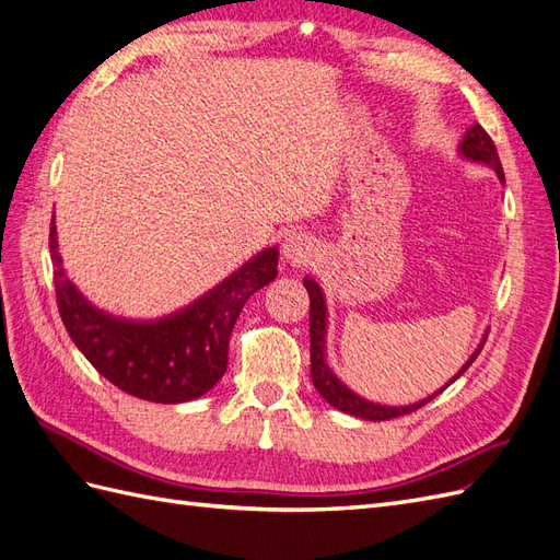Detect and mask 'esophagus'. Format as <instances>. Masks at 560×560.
I'll return each mask as SVG.
<instances>
[{
    "label": "esophagus",
    "mask_w": 560,
    "mask_h": 560,
    "mask_svg": "<svg viewBox=\"0 0 560 560\" xmlns=\"http://www.w3.org/2000/svg\"><path fill=\"white\" fill-rule=\"evenodd\" d=\"M282 254H284V259H290L292 264L311 261L315 254L313 237H308L306 233H290L282 243Z\"/></svg>",
    "instance_id": "34e87169"
}]
</instances>
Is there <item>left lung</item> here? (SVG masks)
<instances>
[{
  "instance_id": "obj_1",
  "label": "left lung",
  "mask_w": 560,
  "mask_h": 560,
  "mask_svg": "<svg viewBox=\"0 0 560 560\" xmlns=\"http://www.w3.org/2000/svg\"><path fill=\"white\" fill-rule=\"evenodd\" d=\"M462 155L474 160V162H482L488 164V167H492L497 172V176H500L504 180V170H502V162H500V155H497V148L490 139V133L482 129L480 125H474L471 129H468L464 133V141L459 145ZM306 284V292H308V299H311V380H313V386L317 388V393L331 405L337 407V410L346 412V415H353V417H360V419H370V421H386V419H393V417H402V415H410L415 410H419V407H424L427 402H431L438 393H443V388L433 393V396H429L427 400L421 402H415V405H407V407H386V405H374L365 398L355 396V393L351 388H346L335 374H331V370L327 368L325 362V299H323V292L320 287H317V282L313 280H304ZM482 349V343L478 346V351L468 358L466 365L457 372V376L452 382H457L459 376L471 368V362L478 358ZM450 382V384H452ZM447 384V386H450Z\"/></svg>"
}]
</instances>
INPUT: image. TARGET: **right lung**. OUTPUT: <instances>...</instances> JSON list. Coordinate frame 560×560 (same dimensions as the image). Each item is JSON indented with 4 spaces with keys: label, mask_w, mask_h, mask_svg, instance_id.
I'll use <instances>...</instances> for the list:
<instances>
[{
    "label": "right lung",
    "mask_w": 560,
    "mask_h": 560,
    "mask_svg": "<svg viewBox=\"0 0 560 560\" xmlns=\"http://www.w3.org/2000/svg\"><path fill=\"white\" fill-rule=\"evenodd\" d=\"M49 249L58 313L74 346L119 390L167 405L214 388L229 368V339L240 311L278 276V249H264L180 313L131 323L96 311L74 290L60 266L54 221Z\"/></svg>",
    "instance_id": "obj_1"
}]
</instances>
